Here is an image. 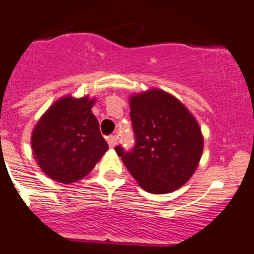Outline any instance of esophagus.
Listing matches in <instances>:
<instances>
[{
	"mask_svg": "<svg viewBox=\"0 0 254 254\" xmlns=\"http://www.w3.org/2000/svg\"><path fill=\"white\" fill-rule=\"evenodd\" d=\"M107 141H108V144H109L110 147H114L115 145H117L118 137L115 136V135H110V136L107 137Z\"/></svg>",
	"mask_w": 254,
	"mask_h": 254,
	"instance_id": "obj_1",
	"label": "esophagus"
}]
</instances>
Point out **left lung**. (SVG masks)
<instances>
[{"instance_id": "left-lung-1", "label": "left lung", "mask_w": 254, "mask_h": 254, "mask_svg": "<svg viewBox=\"0 0 254 254\" xmlns=\"http://www.w3.org/2000/svg\"><path fill=\"white\" fill-rule=\"evenodd\" d=\"M131 150L115 151L140 186L151 193L180 189L192 176L203 149L201 129L182 103L160 89L130 98Z\"/></svg>"}]
</instances>
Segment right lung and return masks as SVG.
Masks as SVG:
<instances>
[{"label": "right lung", "instance_id": "1", "mask_svg": "<svg viewBox=\"0 0 254 254\" xmlns=\"http://www.w3.org/2000/svg\"><path fill=\"white\" fill-rule=\"evenodd\" d=\"M94 99L65 97L54 103L32 132V150L48 177L72 184L87 176L108 144L92 113Z\"/></svg>", "mask_w": 254, "mask_h": 254}]
</instances>
